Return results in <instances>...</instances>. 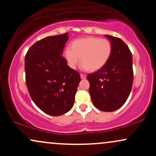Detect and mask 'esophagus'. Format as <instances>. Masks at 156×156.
Here are the masks:
<instances>
[{"label": "esophagus", "instance_id": "1", "mask_svg": "<svg viewBox=\"0 0 156 156\" xmlns=\"http://www.w3.org/2000/svg\"><path fill=\"white\" fill-rule=\"evenodd\" d=\"M80 78H81L82 79H85V78H87V75L81 73V74H80Z\"/></svg>", "mask_w": 156, "mask_h": 156}]
</instances>
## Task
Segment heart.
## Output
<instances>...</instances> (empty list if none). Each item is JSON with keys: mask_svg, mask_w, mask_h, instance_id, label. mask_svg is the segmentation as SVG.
Masks as SVG:
<instances>
[{"mask_svg": "<svg viewBox=\"0 0 156 156\" xmlns=\"http://www.w3.org/2000/svg\"><path fill=\"white\" fill-rule=\"evenodd\" d=\"M112 53V46L106 39L85 37L75 40L71 48L64 51V57L69 67L76 68L81 58L82 69L97 71L108 62Z\"/></svg>", "mask_w": 156, "mask_h": 156, "instance_id": "heart-1", "label": "heart"}]
</instances>
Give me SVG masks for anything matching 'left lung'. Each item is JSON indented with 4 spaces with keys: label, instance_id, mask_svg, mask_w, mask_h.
Returning a JSON list of instances; mask_svg holds the SVG:
<instances>
[{
    "label": "left lung",
    "instance_id": "8db88e82",
    "mask_svg": "<svg viewBox=\"0 0 156 156\" xmlns=\"http://www.w3.org/2000/svg\"><path fill=\"white\" fill-rule=\"evenodd\" d=\"M112 53L101 69L87 76L93 105L103 112H114L123 105L129 96L133 80V58L128 45L121 39L105 35Z\"/></svg>",
    "mask_w": 156,
    "mask_h": 156
}]
</instances>
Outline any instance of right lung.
Masks as SVG:
<instances>
[{"label": "right lung", "instance_id": "add662e5", "mask_svg": "<svg viewBox=\"0 0 156 156\" xmlns=\"http://www.w3.org/2000/svg\"><path fill=\"white\" fill-rule=\"evenodd\" d=\"M68 33L51 36L35 42L25 57L26 83L32 101L51 116H60L73 106L80 81L78 71L62 56Z\"/></svg>", "mask_w": 156, "mask_h": 156}]
</instances>
